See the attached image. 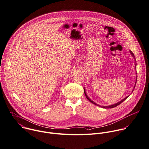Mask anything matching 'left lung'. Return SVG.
I'll return each instance as SVG.
<instances>
[{
    "label": "left lung",
    "instance_id": "obj_1",
    "mask_svg": "<svg viewBox=\"0 0 149 149\" xmlns=\"http://www.w3.org/2000/svg\"><path fill=\"white\" fill-rule=\"evenodd\" d=\"M130 54L132 55V56H134V54H133V53L131 51H130ZM137 77V76H136ZM136 81H137V78H136ZM135 86H136V84L134 85V87H135ZM84 94H85V95H86V98H87V100L90 101V102H92L93 104H95V105H97V106H100V107H102V108H114V107H116V106H118V105H119V104H120L123 101H124L126 98H127V97H129V96H127V97H126V98H125L124 99H123L122 100H121L120 101H119V102H118V103H116V104H113V105H109V106H101V105H98V104H97L95 102H94V101H93L91 99H90L89 98H88V97L87 95V94H86V92H85V90H84Z\"/></svg>",
    "mask_w": 149,
    "mask_h": 149
}]
</instances>
